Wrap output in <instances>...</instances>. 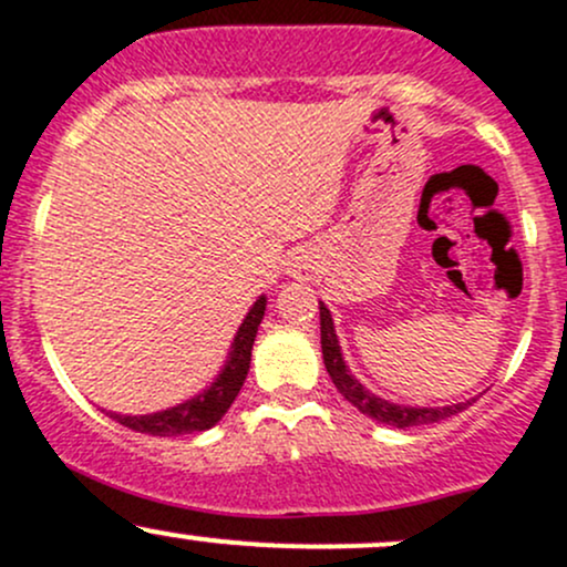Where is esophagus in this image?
<instances>
[{
    "mask_svg": "<svg viewBox=\"0 0 567 567\" xmlns=\"http://www.w3.org/2000/svg\"><path fill=\"white\" fill-rule=\"evenodd\" d=\"M312 271H315L312 252H303V249H299V252L290 255V260H288V274H290V277L307 279Z\"/></svg>",
    "mask_w": 567,
    "mask_h": 567,
    "instance_id": "34e87169",
    "label": "esophagus"
}]
</instances>
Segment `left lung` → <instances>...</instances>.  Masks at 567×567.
Segmentation results:
<instances>
[{
  "instance_id": "obj_1",
  "label": "left lung",
  "mask_w": 567,
  "mask_h": 567,
  "mask_svg": "<svg viewBox=\"0 0 567 567\" xmlns=\"http://www.w3.org/2000/svg\"><path fill=\"white\" fill-rule=\"evenodd\" d=\"M320 348H323V363L326 372L331 374L333 385L337 391L353 404L355 410H361L367 419L378 421V424H389L396 429H408V426H421V424H437V421L451 419V415L462 413L467 410V404L473 402H458V404H445V408H419V404H396L389 402V399L378 396L355 378L353 372L348 369V363L342 359V348H339L337 339V329H333V318L323 301H320Z\"/></svg>"
}]
</instances>
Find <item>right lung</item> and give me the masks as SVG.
I'll return each instance as SVG.
<instances>
[{
  "mask_svg": "<svg viewBox=\"0 0 567 567\" xmlns=\"http://www.w3.org/2000/svg\"><path fill=\"white\" fill-rule=\"evenodd\" d=\"M266 315V296H258V301L249 307L247 318L238 326L234 342H230V353L225 359L223 369L214 378V383H208L204 391L195 393L187 402L176 404V408L159 410V413H146V415H118L111 413L113 421L124 424L127 429L143 434H157V437H178V434H195L206 432L214 424L223 421V415L228 413L234 399L241 391L244 380H247L249 361H252V344L255 333H258L260 320Z\"/></svg>",
  "mask_w": 567,
  "mask_h": 567,
  "instance_id": "obj_1",
  "label": "right lung"
}]
</instances>
